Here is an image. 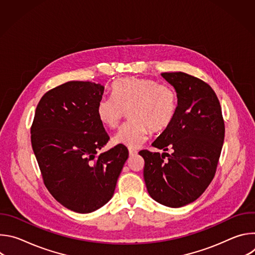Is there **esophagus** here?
Listing matches in <instances>:
<instances>
[{
    "mask_svg": "<svg viewBox=\"0 0 255 255\" xmlns=\"http://www.w3.org/2000/svg\"><path fill=\"white\" fill-rule=\"evenodd\" d=\"M137 150L136 149H133V148H129V154L130 155H135V154H137Z\"/></svg>",
    "mask_w": 255,
    "mask_h": 255,
    "instance_id": "esophagus-1",
    "label": "esophagus"
}]
</instances>
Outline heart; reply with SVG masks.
<instances>
[{"label":"heart","instance_id":"1","mask_svg":"<svg viewBox=\"0 0 255 255\" xmlns=\"http://www.w3.org/2000/svg\"><path fill=\"white\" fill-rule=\"evenodd\" d=\"M111 97H103L97 105L100 121L109 128L120 124L125 111L130 118L114 136V142L137 147L149 131L166 130L174 121L179 99L174 88L151 79L122 78L111 85Z\"/></svg>","mask_w":255,"mask_h":255}]
</instances>
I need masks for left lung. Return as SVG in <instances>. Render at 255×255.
<instances>
[{
	"label": "left lung",
	"instance_id": "8db88e82",
	"mask_svg": "<svg viewBox=\"0 0 255 255\" xmlns=\"http://www.w3.org/2000/svg\"><path fill=\"white\" fill-rule=\"evenodd\" d=\"M161 77L177 92L179 105L172 124L152 146L172 153L141 150L143 176L150 197L161 205L179 208L196 201L211 184L219 161L225 125L213 89L185 72Z\"/></svg>",
	"mask_w": 255,
	"mask_h": 255
}]
</instances>
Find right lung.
<instances>
[{
    "mask_svg": "<svg viewBox=\"0 0 255 255\" xmlns=\"http://www.w3.org/2000/svg\"><path fill=\"white\" fill-rule=\"evenodd\" d=\"M104 87L67 82L48 91L36 108L31 143L44 185L63 207L91 213L111 200L129 156L116 145L98 154L110 139L97 115Z\"/></svg>",
    "mask_w": 255,
    "mask_h": 255,
    "instance_id": "add662e5",
    "label": "right lung"
}]
</instances>
